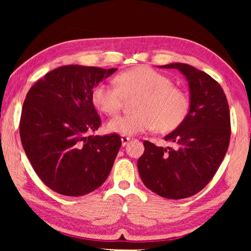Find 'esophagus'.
Instances as JSON below:
<instances>
[{
    "mask_svg": "<svg viewBox=\"0 0 251 251\" xmlns=\"http://www.w3.org/2000/svg\"><path fill=\"white\" fill-rule=\"evenodd\" d=\"M121 139H122V145H123V146H125L126 144L130 141V138L127 137V136H122Z\"/></svg>",
    "mask_w": 251,
    "mask_h": 251,
    "instance_id": "esophagus-1",
    "label": "esophagus"
}]
</instances>
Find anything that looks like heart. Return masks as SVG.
Wrapping results in <instances>:
<instances>
[{
    "instance_id": "heart-1",
    "label": "heart",
    "mask_w": 251,
    "mask_h": 251,
    "mask_svg": "<svg viewBox=\"0 0 251 251\" xmlns=\"http://www.w3.org/2000/svg\"><path fill=\"white\" fill-rule=\"evenodd\" d=\"M116 84L100 83L92 92L95 107L106 115H115L124 97L138 96L134 115L116 116L106 129L122 136H133L156 128L161 133L176 129L189 112V99L184 91L173 86L172 79L150 66L139 65L116 77Z\"/></svg>"
}]
</instances>
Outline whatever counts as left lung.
I'll return each instance as SVG.
<instances>
[{
  "instance_id": "obj_1",
  "label": "left lung",
  "mask_w": 251,
  "mask_h": 251,
  "mask_svg": "<svg viewBox=\"0 0 251 251\" xmlns=\"http://www.w3.org/2000/svg\"><path fill=\"white\" fill-rule=\"evenodd\" d=\"M159 69H176L189 87V112L180 126L165 136L175 147H159L144 142L145 151L137 167L148 189L168 199L193 196L217 172L230 141V114L220 85L206 74L184 63H171Z\"/></svg>"
}]
</instances>
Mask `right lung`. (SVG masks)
Here are the masks:
<instances>
[{
	"label": "right lung",
	"instance_id": "right-lung-1",
	"mask_svg": "<svg viewBox=\"0 0 251 251\" xmlns=\"http://www.w3.org/2000/svg\"><path fill=\"white\" fill-rule=\"evenodd\" d=\"M116 71L61 66L28 91L21 141L37 176L54 192L83 196L99 188L112 171L122 141L117 134L91 135L100 125L92 92Z\"/></svg>",
	"mask_w": 251,
	"mask_h": 251
}]
</instances>
